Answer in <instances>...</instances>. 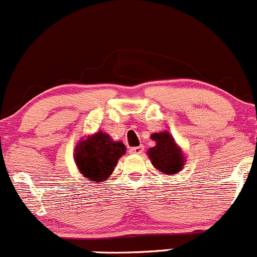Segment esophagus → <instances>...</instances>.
<instances>
[{
  "mask_svg": "<svg viewBox=\"0 0 257 257\" xmlns=\"http://www.w3.org/2000/svg\"><path fill=\"white\" fill-rule=\"evenodd\" d=\"M143 150H145V148H143V146H137V147H131L128 150V152L131 154H141L143 152Z\"/></svg>",
  "mask_w": 257,
  "mask_h": 257,
  "instance_id": "1",
  "label": "esophagus"
}]
</instances>
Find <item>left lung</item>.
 Here are the masks:
<instances>
[{"instance_id":"8db88e82","label":"left lung","mask_w":257,"mask_h":257,"mask_svg":"<svg viewBox=\"0 0 257 257\" xmlns=\"http://www.w3.org/2000/svg\"><path fill=\"white\" fill-rule=\"evenodd\" d=\"M156 146L148 151L152 164L159 172L164 174H176L184 167V157L176 146L175 141L168 132H159L152 135Z\"/></svg>"}]
</instances>
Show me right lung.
Instances as JSON below:
<instances>
[{"instance_id":"right-lung-1","label":"right lung","mask_w":257,"mask_h":257,"mask_svg":"<svg viewBox=\"0 0 257 257\" xmlns=\"http://www.w3.org/2000/svg\"><path fill=\"white\" fill-rule=\"evenodd\" d=\"M125 153L126 148L122 142H114L109 135L98 132L79 142L76 147L74 161L79 172L88 180L101 183L111 175L118 158Z\"/></svg>"}]
</instances>
